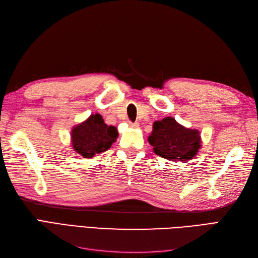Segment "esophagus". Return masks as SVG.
I'll return each mask as SVG.
<instances>
[{
    "label": "esophagus",
    "mask_w": 258,
    "mask_h": 258,
    "mask_svg": "<svg viewBox=\"0 0 258 258\" xmlns=\"http://www.w3.org/2000/svg\"><path fill=\"white\" fill-rule=\"evenodd\" d=\"M129 127L137 129V128H139V123L138 122H129Z\"/></svg>",
    "instance_id": "34e87169"
}]
</instances>
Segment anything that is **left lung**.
Listing matches in <instances>:
<instances>
[{"label": "left lung", "mask_w": 258, "mask_h": 258, "mask_svg": "<svg viewBox=\"0 0 258 258\" xmlns=\"http://www.w3.org/2000/svg\"><path fill=\"white\" fill-rule=\"evenodd\" d=\"M153 152L172 162H184L192 159L201 147L200 132L182 126L173 117H165L153 123V131L148 137Z\"/></svg>", "instance_id": "1"}]
</instances>
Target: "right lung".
<instances>
[{
    "label": "right lung",
    "mask_w": 258,
    "mask_h": 258,
    "mask_svg": "<svg viewBox=\"0 0 258 258\" xmlns=\"http://www.w3.org/2000/svg\"><path fill=\"white\" fill-rule=\"evenodd\" d=\"M118 137L114 126H107L100 114H91L71 130V145L83 158H92L112 146Z\"/></svg>",
    "instance_id": "1"
}]
</instances>
